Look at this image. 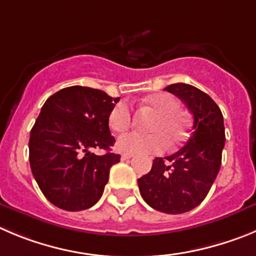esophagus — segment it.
Segmentation results:
<instances>
[{"mask_svg":"<svg viewBox=\"0 0 256 256\" xmlns=\"http://www.w3.org/2000/svg\"><path fill=\"white\" fill-rule=\"evenodd\" d=\"M133 157V154H122V160L126 161V160H130V158H132Z\"/></svg>","mask_w":256,"mask_h":256,"instance_id":"34e87169","label":"esophagus"}]
</instances>
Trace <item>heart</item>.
<instances>
[{
    "label": "heart",
    "instance_id": "obj_1",
    "mask_svg": "<svg viewBox=\"0 0 256 256\" xmlns=\"http://www.w3.org/2000/svg\"><path fill=\"white\" fill-rule=\"evenodd\" d=\"M142 106L151 110L154 116L147 124L151 133H128L116 140V147L126 154L158 152L168 144L174 148L188 137L186 119L178 112L179 102L170 94H154L142 100ZM109 126L114 132H126L132 123V110L126 102H120L109 112Z\"/></svg>",
    "mask_w": 256,
    "mask_h": 256
}]
</instances>
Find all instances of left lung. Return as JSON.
<instances>
[{"instance_id":"1","label":"left lung","mask_w":256,"mask_h":256,"mask_svg":"<svg viewBox=\"0 0 256 256\" xmlns=\"http://www.w3.org/2000/svg\"><path fill=\"white\" fill-rule=\"evenodd\" d=\"M165 90L185 102L193 116V130L179 151L154 158L138 186L150 207L179 214L200 204L217 178L224 147V116L212 98L194 86L172 84Z\"/></svg>"}]
</instances>
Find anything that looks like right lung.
I'll return each mask as SVG.
<instances>
[{"label":"right lung","mask_w":256,"mask_h":256,"mask_svg":"<svg viewBox=\"0 0 256 256\" xmlns=\"http://www.w3.org/2000/svg\"><path fill=\"white\" fill-rule=\"evenodd\" d=\"M118 102L102 90L71 86L44 102L30 132L29 161L42 193L56 207L76 212L102 198L110 168L120 161L110 152L116 140L108 120ZM92 148L107 154L98 156Z\"/></svg>","instance_id":"right-lung-1"}]
</instances>
